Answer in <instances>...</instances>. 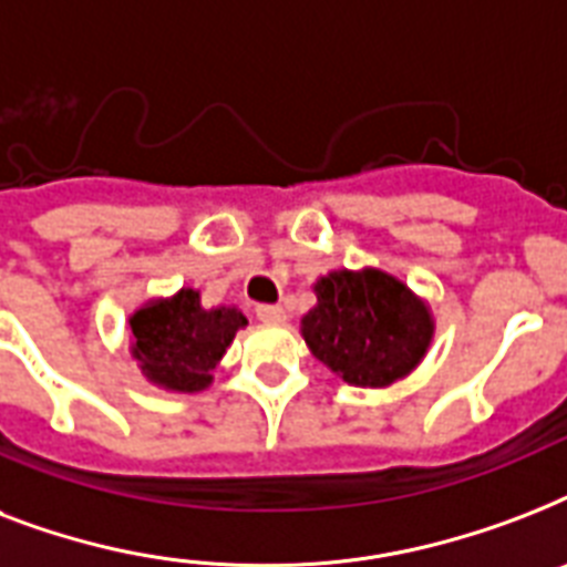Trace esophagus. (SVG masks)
<instances>
[{
  "label": "esophagus",
  "instance_id": "esophagus-1",
  "mask_svg": "<svg viewBox=\"0 0 567 567\" xmlns=\"http://www.w3.org/2000/svg\"><path fill=\"white\" fill-rule=\"evenodd\" d=\"M256 315L258 320H265V323H285V318H288L282 306H258Z\"/></svg>",
  "mask_w": 567,
  "mask_h": 567
}]
</instances>
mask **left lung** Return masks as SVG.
Masks as SVG:
<instances>
[{
	"mask_svg": "<svg viewBox=\"0 0 567 567\" xmlns=\"http://www.w3.org/2000/svg\"><path fill=\"white\" fill-rule=\"evenodd\" d=\"M315 288V309L300 320L311 355L355 388H388L430 353V302L379 267L329 270Z\"/></svg>",
	"mask_w": 567,
	"mask_h": 567,
	"instance_id": "left-lung-1",
	"label": "left lung"
}]
</instances>
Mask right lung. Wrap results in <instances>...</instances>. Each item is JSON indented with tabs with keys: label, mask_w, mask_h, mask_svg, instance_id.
Wrapping results in <instances>:
<instances>
[{
	"label": "right lung",
	"mask_w": 567,
	"mask_h": 567,
	"mask_svg": "<svg viewBox=\"0 0 567 567\" xmlns=\"http://www.w3.org/2000/svg\"><path fill=\"white\" fill-rule=\"evenodd\" d=\"M249 320L238 306L205 309L196 288L153 297L128 315V353L150 385L171 394H199L212 385L238 329Z\"/></svg>",
	"instance_id": "right-lung-1"
}]
</instances>
